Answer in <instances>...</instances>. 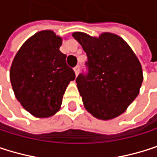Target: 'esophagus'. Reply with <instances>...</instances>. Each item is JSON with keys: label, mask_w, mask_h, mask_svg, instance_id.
Segmentation results:
<instances>
[{"label": "esophagus", "mask_w": 157, "mask_h": 157, "mask_svg": "<svg viewBox=\"0 0 157 157\" xmlns=\"http://www.w3.org/2000/svg\"><path fill=\"white\" fill-rule=\"evenodd\" d=\"M73 70H74V72H75V74L77 75L78 73H79V71H80V67L77 65V66H75V67L73 68Z\"/></svg>", "instance_id": "obj_1"}]
</instances>
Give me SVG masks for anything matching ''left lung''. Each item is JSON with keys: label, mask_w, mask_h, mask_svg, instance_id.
Segmentation results:
<instances>
[{"label": "left lung", "mask_w": 157, "mask_h": 157, "mask_svg": "<svg viewBox=\"0 0 157 157\" xmlns=\"http://www.w3.org/2000/svg\"><path fill=\"white\" fill-rule=\"evenodd\" d=\"M72 36L87 56V72L76 78L86 109L104 121L120 116L139 95L144 77L138 58L115 34L94 37L74 32Z\"/></svg>", "instance_id": "8db88e82"}]
</instances>
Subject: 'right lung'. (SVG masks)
I'll return each mask as SVG.
<instances>
[{
    "label": "right lung",
    "mask_w": 157,
    "mask_h": 157,
    "mask_svg": "<svg viewBox=\"0 0 157 157\" xmlns=\"http://www.w3.org/2000/svg\"><path fill=\"white\" fill-rule=\"evenodd\" d=\"M62 38L51 30L37 32L16 53L10 70L15 98L36 118H48L60 109L62 97L75 73L60 52Z\"/></svg>",
    "instance_id": "obj_1"
}]
</instances>
